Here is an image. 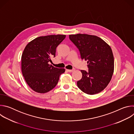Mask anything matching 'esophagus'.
I'll return each mask as SVG.
<instances>
[{
	"label": "esophagus",
	"mask_w": 134,
	"mask_h": 134,
	"mask_svg": "<svg viewBox=\"0 0 134 134\" xmlns=\"http://www.w3.org/2000/svg\"><path fill=\"white\" fill-rule=\"evenodd\" d=\"M66 70L69 72H72V71H74L75 70L74 69H66Z\"/></svg>",
	"instance_id": "esophagus-1"
}]
</instances>
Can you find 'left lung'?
I'll return each mask as SVG.
<instances>
[{
	"mask_svg": "<svg viewBox=\"0 0 134 134\" xmlns=\"http://www.w3.org/2000/svg\"><path fill=\"white\" fill-rule=\"evenodd\" d=\"M78 48L81 58L87 60L88 71L81 70L78 87L84 93L94 95L102 91L110 83L114 71V57L110 46L100 37L87 34L69 35Z\"/></svg>",
	"mask_w": 134,
	"mask_h": 134,
	"instance_id": "8db88e82",
	"label": "left lung"
}]
</instances>
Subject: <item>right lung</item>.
<instances>
[{"label": "right lung", "mask_w": 134, "mask_h": 134, "mask_svg": "<svg viewBox=\"0 0 134 134\" xmlns=\"http://www.w3.org/2000/svg\"><path fill=\"white\" fill-rule=\"evenodd\" d=\"M65 37L64 34L39 36L26 46L22 55L21 69L26 83L34 91L45 93L51 91L65 71L64 68H57L48 63Z\"/></svg>", "instance_id": "right-lung-1"}]
</instances>
